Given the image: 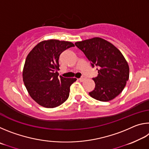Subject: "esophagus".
Returning <instances> with one entry per match:
<instances>
[{
  "mask_svg": "<svg viewBox=\"0 0 149 149\" xmlns=\"http://www.w3.org/2000/svg\"><path fill=\"white\" fill-rule=\"evenodd\" d=\"M85 79V77H81L79 79V80L81 82H83Z\"/></svg>",
  "mask_w": 149,
  "mask_h": 149,
  "instance_id": "esophagus-1",
  "label": "esophagus"
}]
</instances>
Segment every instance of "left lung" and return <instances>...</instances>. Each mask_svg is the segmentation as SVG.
Masks as SVG:
<instances>
[{
	"instance_id": "obj_1",
	"label": "left lung",
	"mask_w": 149,
	"mask_h": 149,
	"mask_svg": "<svg viewBox=\"0 0 149 149\" xmlns=\"http://www.w3.org/2000/svg\"><path fill=\"white\" fill-rule=\"evenodd\" d=\"M75 45L89 59L91 66L97 67L98 75L93 78L95 88L89 93L91 97L107 102L120 95L130 76L129 65L122 52L99 37L77 42Z\"/></svg>"
}]
</instances>
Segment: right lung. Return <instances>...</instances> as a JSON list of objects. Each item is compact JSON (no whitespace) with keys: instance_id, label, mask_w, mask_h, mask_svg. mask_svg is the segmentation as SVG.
Here are the masks:
<instances>
[{"instance_id":"1","label":"right lung","mask_w":149,"mask_h":149,"mask_svg":"<svg viewBox=\"0 0 149 149\" xmlns=\"http://www.w3.org/2000/svg\"><path fill=\"white\" fill-rule=\"evenodd\" d=\"M72 47L71 42L48 40L37 44L27 55L23 81L31 97L42 107L55 108L68 98L70 87L77 79H59L58 70L60 54Z\"/></svg>"}]
</instances>
